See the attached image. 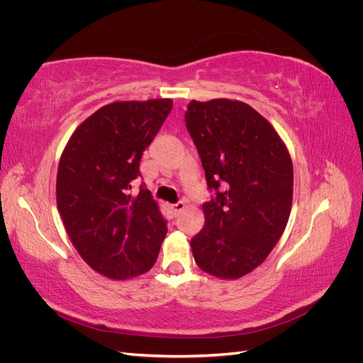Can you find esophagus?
I'll return each instance as SVG.
<instances>
[{"label": "esophagus", "instance_id": "obj_1", "mask_svg": "<svg viewBox=\"0 0 363 363\" xmlns=\"http://www.w3.org/2000/svg\"><path fill=\"white\" fill-rule=\"evenodd\" d=\"M186 207V204H184V201H179V203H175L174 206H172V211H174V213L175 215H179L183 208Z\"/></svg>", "mask_w": 363, "mask_h": 363}]
</instances>
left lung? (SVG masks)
I'll return each instance as SVG.
<instances>
[{
    "label": "left lung",
    "instance_id": "1",
    "mask_svg": "<svg viewBox=\"0 0 363 363\" xmlns=\"http://www.w3.org/2000/svg\"><path fill=\"white\" fill-rule=\"evenodd\" d=\"M212 199L206 224L191 239L194 259L219 279L257 268L286 228L294 168L277 131L251 106L233 100L191 101L184 113Z\"/></svg>",
    "mask_w": 363,
    "mask_h": 363
}]
</instances>
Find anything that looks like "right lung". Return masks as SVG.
<instances>
[{
  "label": "right lung",
  "instance_id": "add662e5",
  "mask_svg": "<svg viewBox=\"0 0 363 363\" xmlns=\"http://www.w3.org/2000/svg\"><path fill=\"white\" fill-rule=\"evenodd\" d=\"M172 108L169 98L107 104L77 127L57 169V207L71 242L96 272L115 280L151 269L167 221L151 192L131 184Z\"/></svg>",
  "mask_w": 363,
  "mask_h": 363
}]
</instances>
